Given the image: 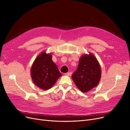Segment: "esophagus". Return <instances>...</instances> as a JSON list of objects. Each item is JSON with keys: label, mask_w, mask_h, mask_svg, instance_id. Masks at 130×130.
<instances>
[{"label": "esophagus", "mask_w": 130, "mask_h": 130, "mask_svg": "<svg viewBox=\"0 0 130 130\" xmlns=\"http://www.w3.org/2000/svg\"><path fill=\"white\" fill-rule=\"evenodd\" d=\"M66 75H68V76H70L72 74V72H68V73H67L65 74Z\"/></svg>", "instance_id": "1"}]
</instances>
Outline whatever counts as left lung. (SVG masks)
<instances>
[{
	"instance_id": "8db88e82",
	"label": "left lung",
	"mask_w": 130,
	"mask_h": 130,
	"mask_svg": "<svg viewBox=\"0 0 130 130\" xmlns=\"http://www.w3.org/2000/svg\"><path fill=\"white\" fill-rule=\"evenodd\" d=\"M101 75V68L97 59L92 54H89L80 57L77 68L72 77L77 87L86 93L98 85Z\"/></svg>"
}]
</instances>
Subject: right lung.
I'll return each mask as SVG.
<instances>
[{
  "mask_svg": "<svg viewBox=\"0 0 130 130\" xmlns=\"http://www.w3.org/2000/svg\"><path fill=\"white\" fill-rule=\"evenodd\" d=\"M52 59V54L43 52L36 58L31 67V75L34 83L43 90L51 88L62 76Z\"/></svg>",
  "mask_w": 130,
  "mask_h": 130,
  "instance_id": "right-lung-1",
  "label": "right lung"
}]
</instances>
